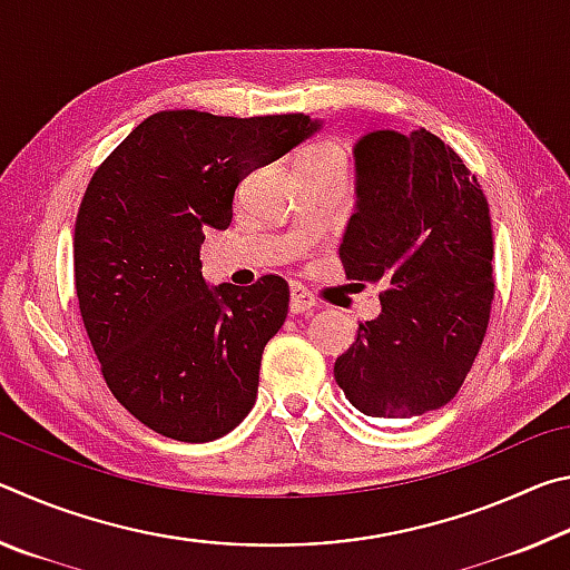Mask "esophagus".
I'll return each mask as SVG.
<instances>
[{"instance_id": "34e87169", "label": "esophagus", "mask_w": 570, "mask_h": 570, "mask_svg": "<svg viewBox=\"0 0 570 570\" xmlns=\"http://www.w3.org/2000/svg\"><path fill=\"white\" fill-rule=\"evenodd\" d=\"M288 294H292V298H288V308H292V314H306V312H312V308L320 306L316 296L302 284H292Z\"/></svg>"}]
</instances>
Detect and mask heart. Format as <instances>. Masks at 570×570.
I'll list each match as a JSON object with an SVG mask.
<instances>
[{
  "label": "heart",
  "mask_w": 570,
  "mask_h": 570,
  "mask_svg": "<svg viewBox=\"0 0 570 570\" xmlns=\"http://www.w3.org/2000/svg\"><path fill=\"white\" fill-rule=\"evenodd\" d=\"M324 170L346 173L344 150L332 140L312 142V146L302 153V158H298V176H306V173H324Z\"/></svg>",
  "instance_id": "heart-1"
}]
</instances>
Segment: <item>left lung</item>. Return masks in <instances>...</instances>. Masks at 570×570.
I'll return each mask as SVG.
<instances>
[{"label": "left lung", "instance_id": "8db88e82", "mask_svg": "<svg viewBox=\"0 0 570 570\" xmlns=\"http://www.w3.org/2000/svg\"><path fill=\"white\" fill-rule=\"evenodd\" d=\"M354 158L360 204L340 258L346 278L382 284V314L360 322L334 380L370 417L410 420L455 397L485 340L490 208L475 173L424 128L364 135Z\"/></svg>", "mask_w": 570, "mask_h": 570}]
</instances>
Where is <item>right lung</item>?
I'll list each match as a JSON object with an SVG mask.
<instances>
[{
	"label": "right lung",
	"mask_w": 570,
	"mask_h": 570,
	"mask_svg": "<svg viewBox=\"0 0 570 570\" xmlns=\"http://www.w3.org/2000/svg\"><path fill=\"white\" fill-rule=\"evenodd\" d=\"M316 128L304 112L163 110L92 173L72 244L80 316L112 397L158 435L218 440L254 407L288 284L208 288L200 244L228 228L238 183Z\"/></svg>",
	"instance_id": "1"
}]
</instances>
